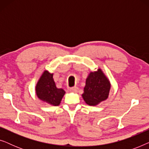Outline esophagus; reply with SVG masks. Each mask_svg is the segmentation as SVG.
Segmentation results:
<instances>
[{
  "mask_svg": "<svg viewBox=\"0 0 149 149\" xmlns=\"http://www.w3.org/2000/svg\"><path fill=\"white\" fill-rule=\"evenodd\" d=\"M69 90H70V91H71V92L76 93V92H77V91H78V87H71V88H70Z\"/></svg>",
  "mask_w": 149,
  "mask_h": 149,
  "instance_id": "34e87169",
  "label": "esophagus"
}]
</instances>
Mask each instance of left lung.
<instances>
[{"mask_svg":"<svg viewBox=\"0 0 149 149\" xmlns=\"http://www.w3.org/2000/svg\"><path fill=\"white\" fill-rule=\"evenodd\" d=\"M111 83L100 68L91 72L85 81L82 97L89 106H96L108 98Z\"/></svg>","mask_w":149,"mask_h":149,"instance_id":"left-lung-1","label":"left lung"}]
</instances>
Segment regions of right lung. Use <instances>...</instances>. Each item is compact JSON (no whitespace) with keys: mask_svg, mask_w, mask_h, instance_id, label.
Returning <instances> with one entry per match:
<instances>
[{"mask_svg":"<svg viewBox=\"0 0 149 149\" xmlns=\"http://www.w3.org/2000/svg\"><path fill=\"white\" fill-rule=\"evenodd\" d=\"M53 74L45 70L36 85V93L40 100L52 106H58L61 102L65 91L57 88Z\"/></svg>","mask_w":149,"mask_h":149,"instance_id":"obj_1","label":"right lung"}]
</instances>
